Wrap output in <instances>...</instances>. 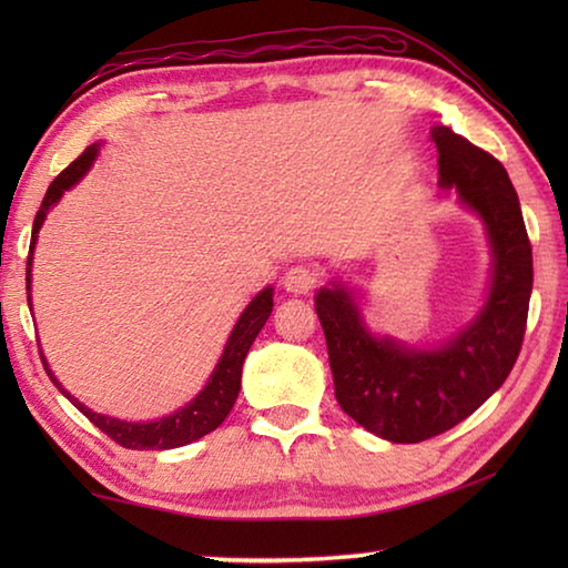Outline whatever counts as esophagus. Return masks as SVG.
<instances>
[{
	"instance_id": "1",
	"label": "esophagus",
	"mask_w": 568,
	"mask_h": 568,
	"mask_svg": "<svg viewBox=\"0 0 568 568\" xmlns=\"http://www.w3.org/2000/svg\"><path fill=\"white\" fill-rule=\"evenodd\" d=\"M315 283H318V271L311 265H295L283 277V287L293 295H305L311 293Z\"/></svg>"
}]
</instances>
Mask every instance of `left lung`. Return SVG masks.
Segmentation results:
<instances>
[{"mask_svg": "<svg viewBox=\"0 0 568 568\" xmlns=\"http://www.w3.org/2000/svg\"><path fill=\"white\" fill-rule=\"evenodd\" d=\"M430 138L438 187L456 190L491 247V281L476 318L436 348H418L373 333L345 283L331 281L315 295L335 398L358 426L393 444L446 434L504 386L521 351L534 285L531 243L501 162L444 124L430 128Z\"/></svg>", "mask_w": 568, "mask_h": 568, "instance_id": "obj_1", "label": "left lung"}]
</instances>
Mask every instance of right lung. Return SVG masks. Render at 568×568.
I'll list each match as a JSON object with an SVG mask.
<instances>
[{
	"label": "right lung",
	"mask_w": 568,
	"mask_h": 568,
	"mask_svg": "<svg viewBox=\"0 0 568 568\" xmlns=\"http://www.w3.org/2000/svg\"><path fill=\"white\" fill-rule=\"evenodd\" d=\"M98 155H100V142H94V145L84 150L70 168H64L60 175L54 178L50 190H47L40 210H37V217L32 225L30 261H27V301H30V307H32V255H34L37 235H40V227L44 225V217L57 203H60L67 190L74 187L77 182L88 175V170L92 168V162L98 160ZM271 313H273V285H267L247 303L245 311L240 313L235 328L230 331L223 355H220L215 371L210 373L205 388L200 390L187 406H182L175 413H170V416H162L158 420L134 423V420H120V418L104 416V413H94L92 408L84 406V403L77 400L72 393L57 381L44 355H42V363H44L47 376H50L57 390H60L64 398H70L72 406L80 413H84V416H88L94 426L102 430V434H108L114 444L132 450L180 448V446L192 444V440L207 436L210 430H215L220 423L227 418V413L233 410L240 393V378H243L245 355L250 351V345L255 343L257 333L263 331L265 321L271 318Z\"/></svg>",
	"instance_id": "add662e5"
}]
</instances>
